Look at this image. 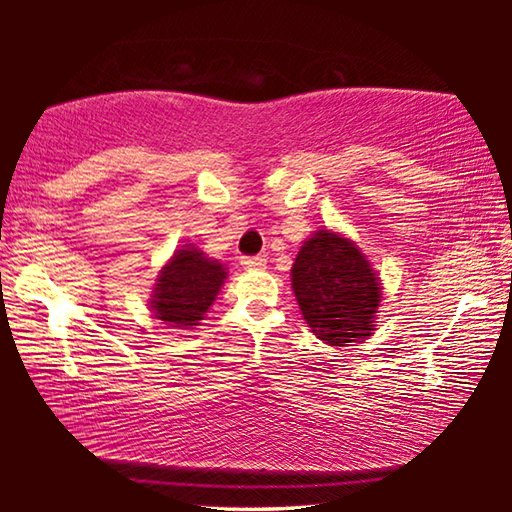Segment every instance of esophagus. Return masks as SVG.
I'll list each match as a JSON object with an SVG mask.
<instances>
[{"mask_svg": "<svg viewBox=\"0 0 512 512\" xmlns=\"http://www.w3.org/2000/svg\"><path fill=\"white\" fill-rule=\"evenodd\" d=\"M241 266H244L246 271H259V268L266 266V259L264 257H241Z\"/></svg>", "mask_w": 512, "mask_h": 512, "instance_id": "esophagus-1", "label": "esophagus"}]
</instances>
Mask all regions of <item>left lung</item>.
<instances>
[{"mask_svg":"<svg viewBox=\"0 0 512 512\" xmlns=\"http://www.w3.org/2000/svg\"><path fill=\"white\" fill-rule=\"evenodd\" d=\"M381 280L361 248L341 232L316 230L291 268V287L320 341L348 345L375 332Z\"/></svg>","mask_w":512,"mask_h":512,"instance_id":"obj_1","label":"left lung"}]
</instances>
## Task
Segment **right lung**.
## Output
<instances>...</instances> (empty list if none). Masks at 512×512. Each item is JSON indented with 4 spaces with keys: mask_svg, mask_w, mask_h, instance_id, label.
I'll list each match as a JSON object with an SVG mask.
<instances>
[{
    "mask_svg": "<svg viewBox=\"0 0 512 512\" xmlns=\"http://www.w3.org/2000/svg\"><path fill=\"white\" fill-rule=\"evenodd\" d=\"M225 266L187 244L160 268L151 293L153 316L169 329H194L223 287Z\"/></svg>",
    "mask_w": 512,
    "mask_h": 512,
    "instance_id": "obj_1",
    "label": "right lung"
}]
</instances>
